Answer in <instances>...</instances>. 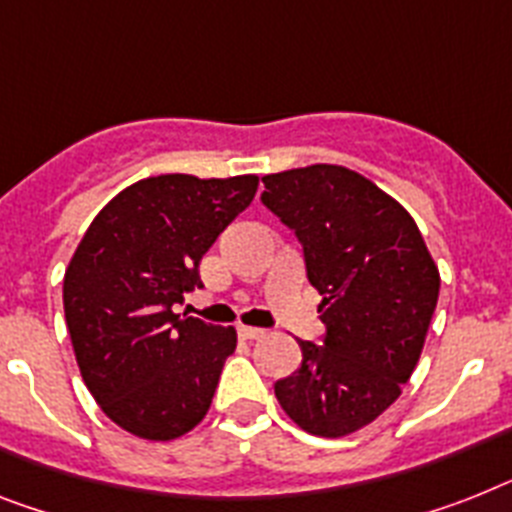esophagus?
Returning a JSON list of instances; mask_svg holds the SVG:
<instances>
[{
    "mask_svg": "<svg viewBox=\"0 0 512 512\" xmlns=\"http://www.w3.org/2000/svg\"><path fill=\"white\" fill-rule=\"evenodd\" d=\"M238 335L243 337V340H261L266 332L259 327H246V324H243V327H238Z\"/></svg>",
    "mask_w": 512,
    "mask_h": 512,
    "instance_id": "34e87169",
    "label": "esophagus"
}]
</instances>
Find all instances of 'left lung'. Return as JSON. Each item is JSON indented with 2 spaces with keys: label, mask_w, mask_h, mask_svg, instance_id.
I'll use <instances>...</instances> for the list:
<instances>
[{
  "label": "left lung",
  "mask_w": 512,
  "mask_h": 512,
  "mask_svg": "<svg viewBox=\"0 0 512 512\" xmlns=\"http://www.w3.org/2000/svg\"><path fill=\"white\" fill-rule=\"evenodd\" d=\"M272 209L303 243L324 345L298 340L301 369L274 384L282 411L316 437H348L411 379L439 298V269L416 222L369 177L311 164L264 177Z\"/></svg>",
  "instance_id": "left-lung-1"
}]
</instances>
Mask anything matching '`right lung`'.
<instances>
[{
    "instance_id": "1",
    "label": "right lung",
    "mask_w": 512,
    "mask_h": 512,
    "mask_svg": "<svg viewBox=\"0 0 512 512\" xmlns=\"http://www.w3.org/2000/svg\"><path fill=\"white\" fill-rule=\"evenodd\" d=\"M259 177L156 175L120 190L75 248L62 301L88 392L114 424L151 442L204 421L235 327L172 311L201 287L198 264L256 196Z\"/></svg>"
}]
</instances>
